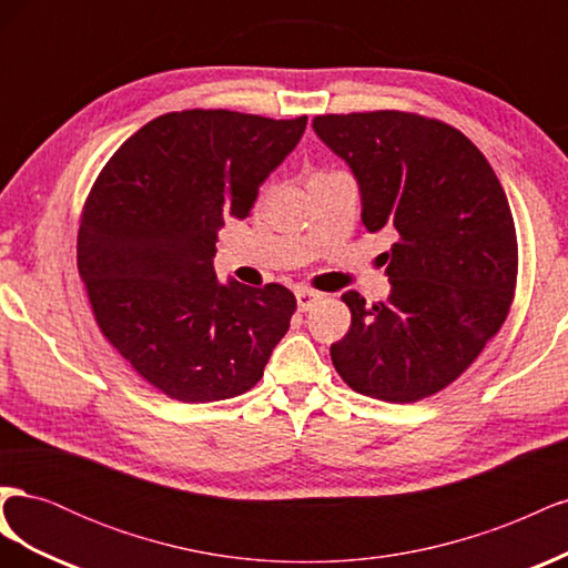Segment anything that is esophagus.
Returning a JSON list of instances; mask_svg holds the SVG:
<instances>
[{
	"label": "esophagus",
	"instance_id": "obj_1",
	"mask_svg": "<svg viewBox=\"0 0 568 568\" xmlns=\"http://www.w3.org/2000/svg\"><path fill=\"white\" fill-rule=\"evenodd\" d=\"M320 301H322L320 291H313V288H298V291H296V303H298V311H301V313L313 311V307H315Z\"/></svg>",
	"mask_w": 568,
	"mask_h": 568
}]
</instances>
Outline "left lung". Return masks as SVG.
<instances>
[{
    "label": "left lung",
    "mask_w": 568,
    "mask_h": 568,
    "mask_svg": "<svg viewBox=\"0 0 568 568\" xmlns=\"http://www.w3.org/2000/svg\"><path fill=\"white\" fill-rule=\"evenodd\" d=\"M313 130L351 165L365 227L398 234L384 253L390 296L374 305L357 291L341 296L351 329L332 346V363L369 398H428L507 320L519 251L505 189L471 140L436 118L329 113Z\"/></svg>",
    "instance_id": "left-lung-1"
}]
</instances>
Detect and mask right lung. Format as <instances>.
I'll list each match as a JSON object with an SVG mask.
<instances>
[{
    "label": "right lung",
    "instance_id": "1",
    "mask_svg": "<svg viewBox=\"0 0 568 568\" xmlns=\"http://www.w3.org/2000/svg\"><path fill=\"white\" fill-rule=\"evenodd\" d=\"M305 125L307 115L165 113L113 153L84 201L78 270L94 320L168 398L251 390L286 334L296 296L282 284H220L213 255L217 230L248 217Z\"/></svg>",
    "mask_w": 568,
    "mask_h": 568
}]
</instances>
